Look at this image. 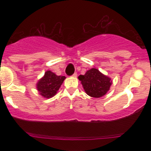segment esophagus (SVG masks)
Wrapping results in <instances>:
<instances>
[{
	"mask_svg": "<svg viewBox=\"0 0 151 151\" xmlns=\"http://www.w3.org/2000/svg\"><path fill=\"white\" fill-rule=\"evenodd\" d=\"M77 77V73H74V74H73V75H72V77Z\"/></svg>",
	"mask_w": 151,
	"mask_h": 151,
	"instance_id": "34e87169",
	"label": "esophagus"
}]
</instances>
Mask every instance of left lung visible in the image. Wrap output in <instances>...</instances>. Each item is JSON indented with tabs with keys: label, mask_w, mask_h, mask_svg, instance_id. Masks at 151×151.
Here are the masks:
<instances>
[{
	"label": "left lung",
	"mask_w": 151,
	"mask_h": 151,
	"mask_svg": "<svg viewBox=\"0 0 151 151\" xmlns=\"http://www.w3.org/2000/svg\"><path fill=\"white\" fill-rule=\"evenodd\" d=\"M78 79L81 81L86 94L94 98L104 96L112 84L111 79L96 68L86 71L85 74L79 75Z\"/></svg>",
	"instance_id": "obj_1"
}]
</instances>
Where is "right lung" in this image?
<instances>
[{"label": "right lung", "mask_w": 151, "mask_h": 151, "mask_svg": "<svg viewBox=\"0 0 151 151\" xmlns=\"http://www.w3.org/2000/svg\"><path fill=\"white\" fill-rule=\"evenodd\" d=\"M65 79V76H58L50 70H47L37 81L36 88L42 97L50 99L58 93Z\"/></svg>", "instance_id": "right-lung-1"}]
</instances>
